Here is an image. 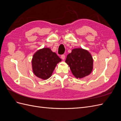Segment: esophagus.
I'll list each match as a JSON object with an SVG mask.
<instances>
[{"label":"esophagus","mask_w":121,"mask_h":121,"mask_svg":"<svg viewBox=\"0 0 121 121\" xmlns=\"http://www.w3.org/2000/svg\"><path fill=\"white\" fill-rule=\"evenodd\" d=\"M61 58L62 60H64L65 59V55H64V54L61 55Z\"/></svg>","instance_id":"1"}]
</instances>
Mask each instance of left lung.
I'll return each mask as SVG.
<instances>
[{
	"label": "left lung",
	"instance_id": "8db88e82",
	"mask_svg": "<svg viewBox=\"0 0 121 121\" xmlns=\"http://www.w3.org/2000/svg\"><path fill=\"white\" fill-rule=\"evenodd\" d=\"M66 63L77 78L89 75L93 69V59L88 51L82 48L73 49L67 57Z\"/></svg>",
	"mask_w": 121,
	"mask_h": 121
}]
</instances>
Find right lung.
I'll return each instance as SVG.
<instances>
[{
  "label": "right lung",
  "instance_id": "add662e5",
  "mask_svg": "<svg viewBox=\"0 0 121 121\" xmlns=\"http://www.w3.org/2000/svg\"><path fill=\"white\" fill-rule=\"evenodd\" d=\"M61 60L57 55L49 48L38 50L32 60L34 74L38 78L47 79L52 76L57 64Z\"/></svg>",
  "mask_w": 121,
  "mask_h": 121
}]
</instances>
